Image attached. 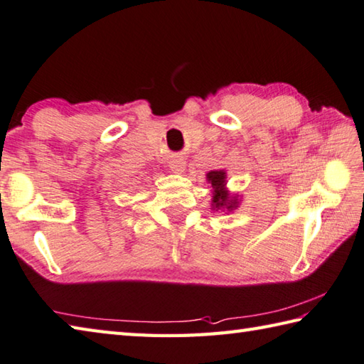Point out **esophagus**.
Instances as JSON below:
<instances>
[{
  "instance_id": "obj_1",
  "label": "esophagus",
  "mask_w": 364,
  "mask_h": 364,
  "mask_svg": "<svg viewBox=\"0 0 364 364\" xmlns=\"http://www.w3.org/2000/svg\"><path fill=\"white\" fill-rule=\"evenodd\" d=\"M170 168H172V172L175 173H183L184 168H186V162L183 159H172L170 161Z\"/></svg>"
}]
</instances>
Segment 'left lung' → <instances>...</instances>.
<instances>
[{
  "label": "left lung",
  "instance_id": "8db88e82",
  "mask_svg": "<svg viewBox=\"0 0 364 364\" xmlns=\"http://www.w3.org/2000/svg\"><path fill=\"white\" fill-rule=\"evenodd\" d=\"M225 172L224 170H213L206 173V180L211 183L213 188V200L211 206L215 210H227L232 211L238 206V197L230 196V192L225 188Z\"/></svg>",
  "mask_w": 364,
  "mask_h": 364
}]
</instances>
